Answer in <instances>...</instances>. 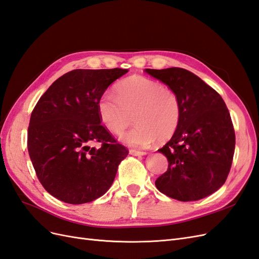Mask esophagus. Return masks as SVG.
<instances>
[{"label": "esophagus", "instance_id": "1", "mask_svg": "<svg viewBox=\"0 0 259 259\" xmlns=\"http://www.w3.org/2000/svg\"><path fill=\"white\" fill-rule=\"evenodd\" d=\"M129 153L131 155H134V156H142V155H145L146 152H143V151H138V150H130Z\"/></svg>", "mask_w": 259, "mask_h": 259}]
</instances>
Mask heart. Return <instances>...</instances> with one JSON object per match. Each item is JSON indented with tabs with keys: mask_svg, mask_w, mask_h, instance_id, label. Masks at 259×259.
<instances>
[{
	"mask_svg": "<svg viewBox=\"0 0 259 259\" xmlns=\"http://www.w3.org/2000/svg\"><path fill=\"white\" fill-rule=\"evenodd\" d=\"M115 93L104 92L99 98L98 115L113 135H120L134 115L137 125L121 136L124 143L145 147L155 140L167 141L178 130L182 107L172 89L150 78L132 76L118 82Z\"/></svg>",
	"mask_w": 259,
	"mask_h": 259,
	"instance_id": "obj_1",
	"label": "heart"
}]
</instances>
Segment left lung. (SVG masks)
<instances>
[{"mask_svg": "<svg viewBox=\"0 0 259 259\" xmlns=\"http://www.w3.org/2000/svg\"><path fill=\"white\" fill-rule=\"evenodd\" d=\"M178 94L182 115L178 130L158 151L168 169L155 186L181 202L212 194L230 172L235 134L230 113L220 94L187 69H145Z\"/></svg>", "mask_w": 259, "mask_h": 259, "instance_id": "obj_1", "label": "left lung"}]
</instances>
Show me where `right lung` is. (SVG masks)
I'll use <instances>...</instances> for the list:
<instances>
[{"label": "right lung", "instance_id": "right-lung-1", "mask_svg": "<svg viewBox=\"0 0 259 259\" xmlns=\"http://www.w3.org/2000/svg\"><path fill=\"white\" fill-rule=\"evenodd\" d=\"M128 69H75L55 80L34 106L27 146L51 195L84 204L105 194L129 153L101 123L97 103ZM99 143V148L91 147Z\"/></svg>", "mask_w": 259, "mask_h": 259}]
</instances>
